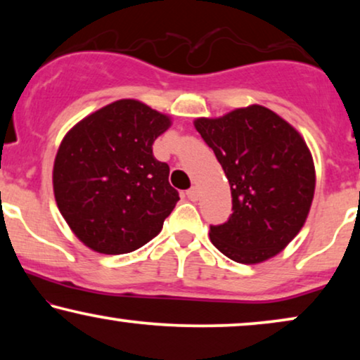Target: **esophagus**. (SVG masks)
Returning a JSON list of instances; mask_svg holds the SVG:
<instances>
[{
	"label": "esophagus",
	"instance_id": "34e87169",
	"mask_svg": "<svg viewBox=\"0 0 360 360\" xmlns=\"http://www.w3.org/2000/svg\"><path fill=\"white\" fill-rule=\"evenodd\" d=\"M186 196H188V200L196 201V200H198V196H200V191H198V188H196V186H193V188H190L188 191H186Z\"/></svg>",
	"mask_w": 360,
	"mask_h": 360
}]
</instances>
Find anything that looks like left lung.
I'll list each match as a JSON object with an SVG mask.
<instances>
[{"mask_svg": "<svg viewBox=\"0 0 360 360\" xmlns=\"http://www.w3.org/2000/svg\"><path fill=\"white\" fill-rule=\"evenodd\" d=\"M193 124L223 167L233 196V214L211 226V243L239 264L275 257L302 231L313 203L316 172L307 142L260 105L196 117Z\"/></svg>", "mask_w": 360, "mask_h": 360, "instance_id": "1", "label": "left lung"}]
</instances>
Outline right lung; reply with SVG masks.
Here are the masks:
<instances>
[{"label":"right lung","mask_w":360,"mask_h":360,"mask_svg":"<svg viewBox=\"0 0 360 360\" xmlns=\"http://www.w3.org/2000/svg\"><path fill=\"white\" fill-rule=\"evenodd\" d=\"M172 117L139 100H117L63 136L52 170L53 196L72 233L100 254H127L162 231L180 200L169 165L152 144Z\"/></svg>","instance_id":"right-lung-1"}]
</instances>
